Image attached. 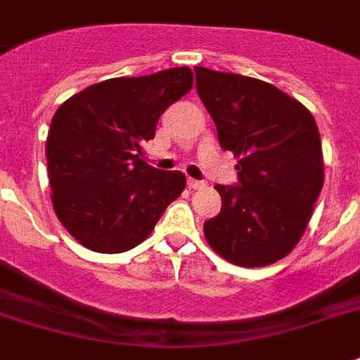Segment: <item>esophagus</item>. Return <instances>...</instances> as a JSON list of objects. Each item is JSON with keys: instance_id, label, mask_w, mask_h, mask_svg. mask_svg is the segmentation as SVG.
<instances>
[{"instance_id": "34e87169", "label": "esophagus", "mask_w": 360, "mask_h": 360, "mask_svg": "<svg viewBox=\"0 0 360 360\" xmlns=\"http://www.w3.org/2000/svg\"><path fill=\"white\" fill-rule=\"evenodd\" d=\"M186 183H188V186H191V188H194V191H202V188H205V186H207V183H205V181H198V179H188Z\"/></svg>"}]
</instances>
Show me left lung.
I'll return each mask as SVG.
<instances>
[{
    "mask_svg": "<svg viewBox=\"0 0 360 360\" xmlns=\"http://www.w3.org/2000/svg\"><path fill=\"white\" fill-rule=\"evenodd\" d=\"M194 73L219 145L240 156L238 183L215 185L223 207L204 223L205 240L232 264H274L295 249L323 188L317 124L274 84L198 65Z\"/></svg>",
    "mask_w": 360,
    "mask_h": 360,
    "instance_id": "8db88e82",
    "label": "left lung"
}]
</instances>
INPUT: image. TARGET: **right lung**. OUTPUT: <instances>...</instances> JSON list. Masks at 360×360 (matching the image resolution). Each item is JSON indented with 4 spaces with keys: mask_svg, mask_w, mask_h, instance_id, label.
I'll return each mask as SVG.
<instances>
[{
    "mask_svg": "<svg viewBox=\"0 0 360 360\" xmlns=\"http://www.w3.org/2000/svg\"><path fill=\"white\" fill-rule=\"evenodd\" d=\"M192 86L188 68L107 79L58 107L46 137L52 205L79 243L122 253L153 232L185 188L181 172L139 158L156 122Z\"/></svg>",
    "mask_w": 360,
    "mask_h": 360,
    "instance_id": "obj_1",
    "label": "right lung"
}]
</instances>
